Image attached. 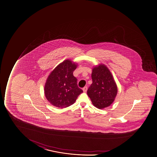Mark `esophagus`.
Wrapping results in <instances>:
<instances>
[{"instance_id": "esophagus-1", "label": "esophagus", "mask_w": 157, "mask_h": 157, "mask_svg": "<svg viewBox=\"0 0 157 157\" xmlns=\"http://www.w3.org/2000/svg\"><path fill=\"white\" fill-rule=\"evenodd\" d=\"M82 89L84 92H86V91H87V89H88V87L86 86H85L84 88H83Z\"/></svg>"}]
</instances>
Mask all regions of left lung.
<instances>
[{"label":"left lung","instance_id":"left-lung-1","mask_svg":"<svg viewBox=\"0 0 157 157\" xmlns=\"http://www.w3.org/2000/svg\"><path fill=\"white\" fill-rule=\"evenodd\" d=\"M92 83L87 94L92 103L98 109L110 105L116 97L117 88L109 69L103 65L93 69L91 75Z\"/></svg>","mask_w":157,"mask_h":157}]
</instances>
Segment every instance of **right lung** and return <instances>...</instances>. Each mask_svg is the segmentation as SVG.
<instances>
[{"label":"right lung","mask_w":157,"mask_h":157,"mask_svg":"<svg viewBox=\"0 0 157 157\" xmlns=\"http://www.w3.org/2000/svg\"><path fill=\"white\" fill-rule=\"evenodd\" d=\"M77 65L71 60H64L50 74L46 80L44 93L51 104L59 108L71 105L82 92L73 75Z\"/></svg>","instance_id":"right-lung-1"}]
</instances>
